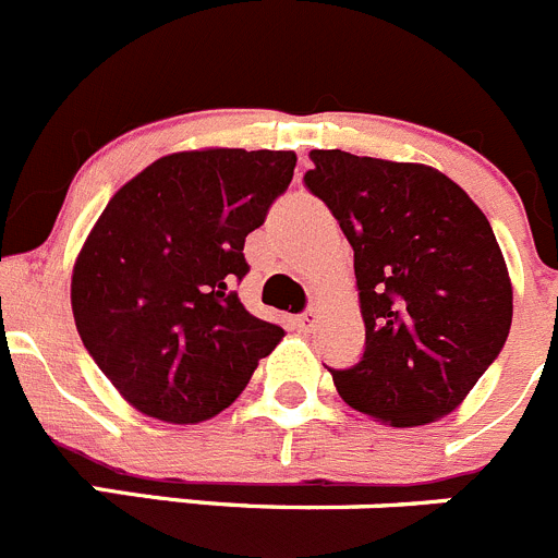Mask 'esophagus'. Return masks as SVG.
I'll return each mask as SVG.
<instances>
[{
    "label": "esophagus",
    "instance_id": "obj_1",
    "mask_svg": "<svg viewBox=\"0 0 558 558\" xmlns=\"http://www.w3.org/2000/svg\"><path fill=\"white\" fill-rule=\"evenodd\" d=\"M314 322H316V308H308L305 314L294 316V327H296V330H303V332H308L311 327H314Z\"/></svg>",
    "mask_w": 558,
    "mask_h": 558
}]
</instances>
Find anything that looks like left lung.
<instances>
[{
	"mask_svg": "<svg viewBox=\"0 0 558 558\" xmlns=\"http://www.w3.org/2000/svg\"><path fill=\"white\" fill-rule=\"evenodd\" d=\"M305 186L355 250L366 347L330 368L357 413L393 426L449 415L501 355L512 283L482 208L444 173L311 150Z\"/></svg>",
	"mask_w": 558,
	"mask_h": 558,
	"instance_id": "1",
	"label": "left lung"
}]
</instances>
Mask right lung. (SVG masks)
<instances>
[{
	"instance_id": "right-lung-1",
	"label": "right lung",
	"mask_w": 558,
	"mask_h": 558,
	"mask_svg": "<svg viewBox=\"0 0 558 558\" xmlns=\"http://www.w3.org/2000/svg\"><path fill=\"white\" fill-rule=\"evenodd\" d=\"M291 150L156 159L114 192L71 280L76 330L123 399L170 424L222 413L283 327L247 314L244 236L289 190Z\"/></svg>"
}]
</instances>
